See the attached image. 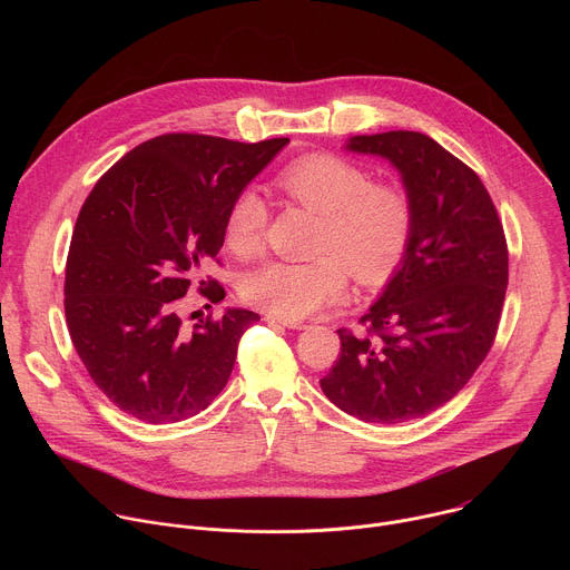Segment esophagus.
Segmentation results:
<instances>
[{"label":"esophagus","mask_w":570,"mask_h":570,"mask_svg":"<svg viewBox=\"0 0 570 570\" xmlns=\"http://www.w3.org/2000/svg\"><path fill=\"white\" fill-rule=\"evenodd\" d=\"M266 322L268 324H279V327H286V330H306L304 322H297V320H291V317H282V315H275V313H268Z\"/></svg>","instance_id":"1"}]
</instances>
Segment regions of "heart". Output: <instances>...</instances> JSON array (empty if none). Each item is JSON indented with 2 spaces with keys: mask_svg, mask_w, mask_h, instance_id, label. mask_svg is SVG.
<instances>
[{
  "mask_svg": "<svg viewBox=\"0 0 570 570\" xmlns=\"http://www.w3.org/2000/svg\"><path fill=\"white\" fill-rule=\"evenodd\" d=\"M279 189L297 205L320 214L315 255L320 259L268 262L243 282L246 299L282 317H308L345 297L350 273L363 286L383 284L415 227V207L403 187L372 183V174L332 155H304L277 176ZM268 205L257 189H243L225 216V246L250 257L262 250Z\"/></svg>",
  "mask_w": 570,
  "mask_h": 570,
  "instance_id": "obj_1",
  "label": "heart"
}]
</instances>
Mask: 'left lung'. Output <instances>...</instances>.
<instances>
[{
	"instance_id": "1",
	"label": "left lung",
	"mask_w": 570,
	"mask_h": 570,
	"mask_svg": "<svg viewBox=\"0 0 570 570\" xmlns=\"http://www.w3.org/2000/svg\"><path fill=\"white\" fill-rule=\"evenodd\" d=\"M345 148L399 171L415 227L361 317L370 336L338 330L341 356L320 387L347 415L401 424L451 401L490 354L508 288V243L480 178L429 135H356Z\"/></svg>"
}]
</instances>
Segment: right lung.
<instances>
[{"mask_svg": "<svg viewBox=\"0 0 570 570\" xmlns=\"http://www.w3.org/2000/svg\"><path fill=\"white\" fill-rule=\"evenodd\" d=\"M286 144L159 135L126 153L80 207L65 268L67 330L119 411L146 424L183 422L225 387L259 315L227 308L189 330L178 299L196 284L209 302L225 297L200 271L223 248L232 200Z\"/></svg>", "mask_w": 570, "mask_h": 570, "instance_id": "1", "label": "right lung"}]
</instances>
